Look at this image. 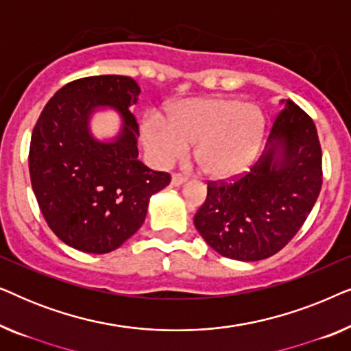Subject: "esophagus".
<instances>
[{"instance_id":"1","label":"esophagus","mask_w":351,"mask_h":351,"mask_svg":"<svg viewBox=\"0 0 351 351\" xmlns=\"http://www.w3.org/2000/svg\"><path fill=\"white\" fill-rule=\"evenodd\" d=\"M185 182H186V177H184L182 174H172V179H171L172 186H180L182 184H185Z\"/></svg>"}]
</instances>
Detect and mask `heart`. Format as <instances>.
Instances as JSON below:
<instances>
[{"label": "heart", "mask_w": 351, "mask_h": 351, "mask_svg": "<svg viewBox=\"0 0 351 351\" xmlns=\"http://www.w3.org/2000/svg\"><path fill=\"white\" fill-rule=\"evenodd\" d=\"M267 118L256 104L233 97H196L171 105L167 118L147 113L141 137L158 166L182 158L193 143V160L210 179L239 176L256 158Z\"/></svg>", "instance_id": "heart-1"}]
</instances>
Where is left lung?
I'll use <instances>...</instances> for the list:
<instances>
[{
	"instance_id": "obj_1",
	"label": "left lung",
	"mask_w": 351,
	"mask_h": 351,
	"mask_svg": "<svg viewBox=\"0 0 351 351\" xmlns=\"http://www.w3.org/2000/svg\"><path fill=\"white\" fill-rule=\"evenodd\" d=\"M265 148L246 174L209 182L193 222L208 246L241 262L271 257L294 238L323 184L316 126L292 100H281Z\"/></svg>"
}]
</instances>
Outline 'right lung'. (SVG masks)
Segmentation results:
<instances>
[{"mask_svg": "<svg viewBox=\"0 0 351 351\" xmlns=\"http://www.w3.org/2000/svg\"><path fill=\"white\" fill-rule=\"evenodd\" d=\"M138 94L129 76H88L57 90L38 118L28 155L33 193L66 246L114 251L142 227L152 195L169 185L167 172L138 161V124L129 112ZM107 108L119 112L122 129L99 141L90 118Z\"/></svg>", "mask_w": 351, "mask_h": 351, "instance_id": "1", "label": "right lung"}]
</instances>
